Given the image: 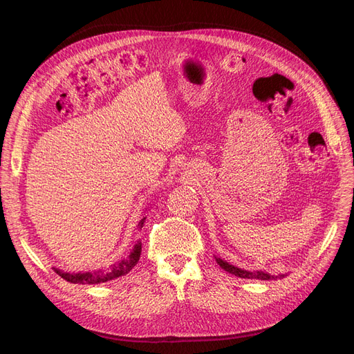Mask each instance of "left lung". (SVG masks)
<instances>
[{"label":"left lung","mask_w":354,"mask_h":354,"mask_svg":"<svg viewBox=\"0 0 354 354\" xmlns=\"http://www.w3.org/2000/svg\"><path fill=\"white\" fill-rule=\"evenodd\" d=\"M216 261L217 264L221 267V269H224L226 272L238 276V277H242V279H259V281H272V279H279V277H283L286 276L285 273L282 274H270L267 272H263V270H243V269H239V267L233 266L227 261H224L221 259H218V257H216Z\"/></svg>","instance_id":"1"}]
</instances>
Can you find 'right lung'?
Returning a JSON list of instances; mask_svg holds the SVG:
<instances>
[{"label": "right lung", "mask_w": 354, "mask_h": 354, "mask_svg": "<svg viewBox=\"0 0 354 354\" xmlns=\"http://www.w3.org/2000/svg\"><path fill=\"white\" fill-rule=\"evenodd\" d=\"M146 221V217H143L138 223V229L143 227V224ZM140 254H142V242L137 241L134 245V248L131 250L130 255L127 259L116 261L115 264L106 267V269H99V270H93V272H65L60 270L57 267H53L59 276H62L63 279L71 282V283H82V285H94V283H103V282H109L113 279H118V277L125 276L131 269H134V266L140 260Z\"/></svg>", "instance_id": "1"}]
</instances>
